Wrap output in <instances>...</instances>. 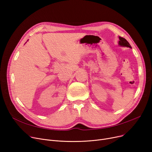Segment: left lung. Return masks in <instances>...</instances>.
Returning <instances> with one entry per match:
<instances>
[{
    "label": "left lung",
    "mask_w": 152,
    "mask_h": 152,
    "mask_svg": "<svg viewBox=\"0 0 152 152\" xmlns=\"http://www.w3.org/2000/svg\"><path fill=\"white\" fill-rule=\"evenodd\" d=\"M119 42H118V44H119V46H121V47H128V48H131V49H132V47H131V45L129 44V43L128 42H127V41H126V39H124V38H123V37H122L119 36Z\"/></svg>",
    "instance_id": "8db88e82"
}]
</instances>
